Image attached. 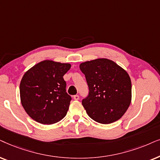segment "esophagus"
<instances>
[{"instance_id": "obj_1", "label": "esophagus", "mask_w": 160, "mask_h": 160, "mask_svg": "<svg viewBox=\"0 0 160 160\" xmlns=\"http://www.w3.org/2000/svg\"><path fill=\"white\" fill-rule=\"evenodd\" d=\"M73 98H74V100H78L79 99H80V97H79L78 95H74V97H73Z\"/></svg>"}]
</instances>
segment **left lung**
<instances>
[{"mask_svg": "<svg viewBox=\"0 0 160 160\" xmlns=\"http://www.w3.org/2000/svg\"><path fill=\"white\" fill-rule=\"evenodd\" d=\"M88 83V97L82 105L93 120L108 124L120 119L131 103L129 74L114 61L97 58L80 64Z\"/></svg>", "mask_w": 160, "mask_h": 160, "instance_id": "obj_1", "label": "left lung"}]
</instances>
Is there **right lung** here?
Segmentation results:
<instances>
[{
  "mask_svg": "<svg viewBox=\"0 0 160 160\" xmlns=\"http://www.w3.org/2000/svg\"><path fill=\"white\" fill-rule=\"evenodd\" d=\"M69 63L45 60L28 70L20 85V100L28 115L42 124H52L67 113L72 97L63 75Z\"/></svg>",
  "mask_w": 160,
  "mask_h": 160,
  "instance_id": "right-lung-1",
  "label": "right lung"
}]
</instances>
